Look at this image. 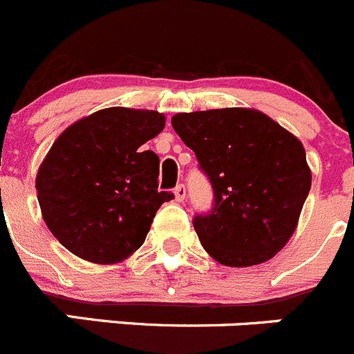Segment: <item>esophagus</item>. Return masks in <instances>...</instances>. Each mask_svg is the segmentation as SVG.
I'll return each instance as SVG.
<instances>
[{
	"mask_svg": "<svg viewBox=\"0 0 354 354\" xmlns=\"http://www.w3.org/2000/svg\"><path fill=\"white\" fill-rule=\"evenodd\" d=\"M174 199H176L178 203H183V201L187 199V188H185V185H178V187L174 188Z\"/></svg>",
	"mask_w": 354,
	"mask_h": 354,
	"instance_id": "esophagus-1",
	"label": "esophagus"
}]
</instances>
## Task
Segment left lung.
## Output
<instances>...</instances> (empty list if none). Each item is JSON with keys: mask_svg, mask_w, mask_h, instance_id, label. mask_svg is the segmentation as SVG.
Masks as SVG:
<instances>
[{"mask_svg": "<svg viewBox=\"0 0 354 354\" xmlns=\"http://www.w3.org/2000/svg\"><path fill=\"white\" fill-rule=\"evenodd\" d=\"M171 124L213 183V213L194 220L207 255L252 267L281 252L311 190L299 138L255 108L176 113Z\"/></svg>", "mask_w": 354, "mask_h": 354, "instance_id": "obj_1", "label": "left lung"}]
</instances>
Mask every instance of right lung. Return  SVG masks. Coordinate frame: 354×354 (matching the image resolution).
Masks as SVG:
<instances>
[{
  "mask_svg": "<svg viewBox=\"0 0 354 354\" xmlns=\"http://www.w3.org/2000/svg\"><path fill=\"white\" fill-rule=\"evenodd\" d=\"M166 117L113 106L73 122L36 173L41 216L55 239L92 263L124 262L145 243L155 213L173 194L158 192V157L143 150Z\"/></svg>",
  "mask_w": 354,
  "mask_h": 354,
  "instance_id": "obj_1",
  "label": "right lung"
}]
</instances>
